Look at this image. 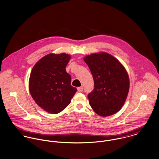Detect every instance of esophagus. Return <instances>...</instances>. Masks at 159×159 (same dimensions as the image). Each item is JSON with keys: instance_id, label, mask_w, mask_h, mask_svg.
<instances>
[{"instance_id": "1", "label": "esophagus", "mask_w": 159, "mask_h": 159, "mask_svg": "<svg viewBox=\"0 0 159 159\" xmlns=\"http://www.w3.org/2000/svg\"><path fill=\"white\" fill-rule=\"evenodd\" d=\"M78 91L79 92H82L83 91V87L81 86L78 87Z\"/></svg>"}]
</instances>
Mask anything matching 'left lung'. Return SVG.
<instances>
[{"mask_svg":"<svg viewBox=\"0 0 159 159\" xmlns=\"http://www.w3.org/2000/svg\"><path fill=\"white\" fill-rule=\"evenodd\" d=\"M84 60L93 76L94 89L88 94L89 104L99 116L119 111L126 99L129 80L125 67L107 53H93Z\"/></svg>","mask_w":159,"mask_h":159,"instance_id":"left-lung-1","label":"left lung"}]
</instances>
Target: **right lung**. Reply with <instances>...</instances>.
<instances>
[{"label":"right lung","mask_w":159,"mask_h":159,"mask_svg":"<svg viewBox=\"0 0 159 159\" xmlns=\"http://www.w3.org/2000/svg\"><path fill=\"white\" fill-rule=\"evenodd\" d=\"M70 59L66 53L48 54L33 67L29 80V90L36 104L48 113L64 110L77 91L71 86V76L66 70Z\"/></svg>","instance_id":"obj_1"}]
</instances>
